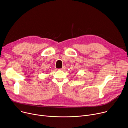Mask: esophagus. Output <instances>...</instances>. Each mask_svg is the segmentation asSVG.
<instances>
[{
	"instance_id": "34e87169",
	"label": "esophagus",
	"mask_w": 128,
	"mask_h": 128,
	"mask_svg": "<svg viewBox=\"0 0 128 128\" xmlns=\"http://www.w3.org/2000/svg\"><path fill=\"white\" fill-rule=\"evenodd\" d=\"M65 68H66V67H65V66H63V67L62 68L59 69V70H65Z\"/></svg>"
}]
</instances>
